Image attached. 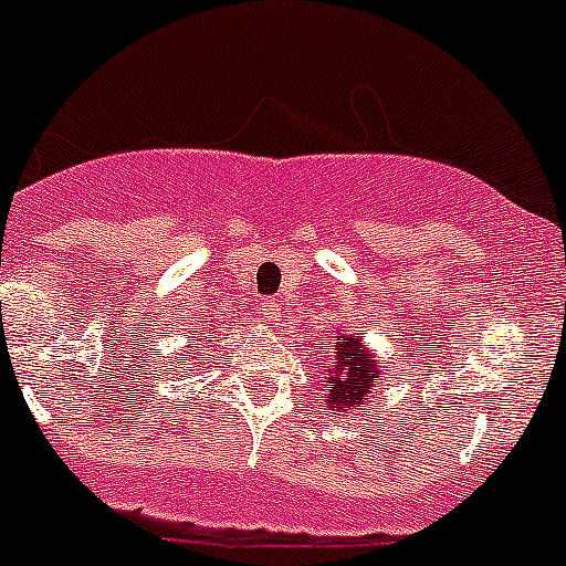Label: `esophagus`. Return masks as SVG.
<instances>
[{"label":"esophagus","mask_w":566,"mask_h":566,"mask_svg":"<svg viewBox=\"0 0 566 566\" xmlns=\"http://www.w3.org/2000/svg\"><path fill=\"white\" fill-rule=\"evenodd\" d=\"M262 318L273 326L282 324V307H279L276 301H265V304H262Z\"/></svg>","instance_id":"obj_1"}]
</instances>
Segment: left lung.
<instances>
[{
	"instance_id": "obj_1",
	"label": "left lung",
	"mask_w": 566,
	"mask_h": 566,
	"mask_svg": "<svg viewBox=\"0 0 566 566\" xmlns=\"http://www.w3.org/2000/svg\"><path fill=\"white\" fill-rule=\"evenodd\" d=\"M385 366H379L377 355L363 343L357 332H337V343L332 348L329 360L321 363V374L326 379V410L335 416H357L366 410L368 396L379 388Z\"/></svg>"
}]
</instances>
